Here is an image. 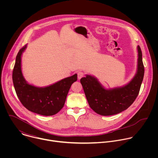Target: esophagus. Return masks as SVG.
I'll list each match as a JSON object with an SVG mask.
<instances>
[{
	"mask_svg": "<svg viewBox=\"0 0 158 158\" xmlns=\"http://www.w3.org/2000/svg\"><path fill=\"white\" fill-rule=\"evenodd\" d=\"M84 74L82 71H79L77 73V78H78V79H81L82 77H84Z\"/></svg>",
	"mask_w": 158,
	"mask_h": 158,
	"instance_id": "34e87169",
	"label": "esophagus"
}]
</instances>
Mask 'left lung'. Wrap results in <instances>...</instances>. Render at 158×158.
I'll use <instances>...</instances> for the list:
<instances>
[{"label": "left lung", "mask_w": 158, "mask_h": 158, "mask_svg": "<svg viewBox=\"0 0 158 158\" xmlns=\"http://www.w3.org/2000/svg\"><path fill=\"white\" fill-rule=\"evenodd\" d=\"M138 64L137 74L127 85L107 90L98 81L87 75L81 79V83L89 106L96 113L102 116L117 114L127 109L139 94L144 74L142 51L138 46Z\"/></svg>", "instance_id": "obj_1"}]
</instances>
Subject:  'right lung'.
Returning <instances> with one entry per match:
<instances>
[{
    "label": "right lung",
    "instance_id": "right-lung-1",
    "mask_svg": "<svg viewBox=\"0 0 158 158\" xmlns=\"http://www.w3.org/2000/svg\"><path fill=\"white\" fill-rule=\"evenodd\" d=\"M26 45L19 51L12 71V81L17 96L26 109L42 116H52L64 107L65 101L73 82L77 81L76 74L51 85L37 87L29 84L21 71V55Z\"/></svg>",
    "mask_w": 158,
    "mask_h": 158
}]
</instances>
